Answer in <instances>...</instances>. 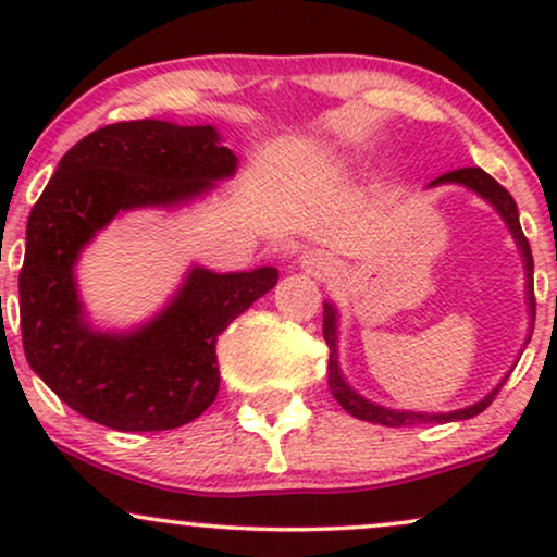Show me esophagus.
Instances as JSON below:
<instances>
[{
    "instance_id": "esophagus-1",
    "label": "esophagus",
    "mask_w": 557,
    "mask_h": 557,
    "mask_svg": "<svg viewBox=\"0 0 557 557\" xmlns=\"http://www.w3.org/2000/svg\"><path fill=\"white\" fill-rule=\"evenodd\" d=\"M298 264L304 267L306 272H311V274H322L324 270H327V264H330V259L324 257L322 251H304L300 253V259H298Z\"/></svg>"
}]
</instances>
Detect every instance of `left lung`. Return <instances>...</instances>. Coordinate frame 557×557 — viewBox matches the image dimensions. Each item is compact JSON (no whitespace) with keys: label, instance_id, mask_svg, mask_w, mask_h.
Listing matches in <instances>:
<instances>
[{"label":"left lung","instance_id":"obj_1","mask_svg":"<svg viewBox=\"0 0 557 557\" xmlns=\"http://www.w3.org/2000/svg\"><path fill=\"white\" fill-rule=\"evenodd\" d=\"M437 185H463V188L474 190L476 196H482L484 201L495 207V212L503 216V222L508 225L510 235H513L516 246H519L521 259H523V272H527V306H529V317H532V327L534 330V259H532V248H529L527 235H523L521 222H519V207H516L513 196L503 188L495 177L487 175L484 170L479 168H463V170H453L440 175L437 181H432L426 188H437ZM322 335L330 345V363H327V385L332 389V398H335L350 417L361 419V421H372V424H382V426H408V424H430V421H437V424H445V421H463V419H474L476 413H482L484 408L495 400V395L500 393L503 382L508 376H503L497 382V387H492L482 400L471 403V406L458 408V411H447V413H424V411H403V408H385L380 403L367 400L363 395L356 393L354 387L345 382V376L341 372V363H337V309L332 304H324V319H322ZM527 335V343H529ZM523 343V345H527Z\"/></svg>","mask_w":557,"mask_h":557}]
</instances>
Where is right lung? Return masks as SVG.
Wrapping results in <instances>:
<instances>
[{
    "label": "right lung",
    "instance_id": "add662e5",
    "mask_svg": "<svg viewBox=\"0 0 557 557\" xmlns=\"http://www.w3.org/2000/svg\"><path fill=\"white\" fill-rule=\"evenodd\" d=\"M214 125L131 120L88 133L30 209L21 270V330L30 369L81 417L117 432H162L201 417L220 389L216 337L277 285L274 267L194 264L154 319L101 332L78 296L83 248L117 214L172 209L235 175Z\"/></svg>",
    "mask_w": 557,
    "mask_h": 557
}]
</instances>
